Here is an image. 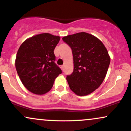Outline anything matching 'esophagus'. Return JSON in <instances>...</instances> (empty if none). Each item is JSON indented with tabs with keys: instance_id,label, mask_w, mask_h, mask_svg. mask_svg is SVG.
Wrapping results in <instances>:
<instances>
[{
	"instance_id": "1",
	"label": "esophagus",
	"mask_w": 131,
	"mask_h": 131,
	"mask_svg": "<svg viewBox=\"0 0 131 131\" xmlns=\"http://www.w3.org/2000/svg\"><path fill=\"white\" fill-rule=\"evenodd\" d=\"M60 68L62 71H63V69H64V66L62 65V66H60Z\"/></svg>"
}]
</instances>
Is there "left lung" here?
<instances>
[{
  "instance_id": "1",
  "label": "left lung",
  "mask_w": 131,
  "mask_h": 131,
  "mask_svg": "<svg viewBox=\"0 0 131 131\" xmlns=\"http://www.w3.org/2000/svg\"><path fill=\"white\" fill-rule=\"evenodd\" d=\"M72 49L74 69L67 81L78 96H86L98 89L107 73L111 58L106 48L98 38L85 32L62 38Z\"/></svg>"
}]
</instances>
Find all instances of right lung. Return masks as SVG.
I'll list each match as a JSON object with an SVG mask.
<instances>
[{
  "instance_id": "1",
  "label": "right lung",
  "mask_w": 131,
  "mask_h": 131,
  "mask_svg": "<svg viewBox=\"0 0 131 131\" xmlns=\"http://www.w3.org/2000/svg\"><path fill=\"white\" fill-rule=\"evenodd\" d=\"M60 37L42 33L26 39L15 59L17 73L25 88L35 94L51 90L62 70L54 63V49Z\"/></svg>"
}]
</instances>
